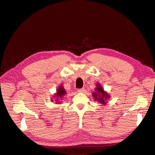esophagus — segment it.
Here are the masks:
<instances>
[{
	"instance_id": "1",
	"label": "esophagus",
	"mask_w": 155,
	"mask_h": 155,
	"mask_svg": "<svg viewBox=\"0 0 155 155\" xmlns=\"http://www.w3.org/2000/svg\"><path fill=\"white\" fill-rule=\"evenodd\" d=\"M78 92H81V93H83L85 92V89L84 88H80V89H78Z\"/></svg>"
}]
</instances>
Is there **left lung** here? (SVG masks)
I'll use <instances>...</instances> for the list:
<instances>
[{
    "mask_svg": "<svg viewBox=\"0 0 155 155\" xmlns=\"http://www.w3.org/2000/svg\"><path fill=\"white\" fill-rule=\"evenodd\" d=\"M95 92H92V96L95 101L99 102L101 105H106L108 100L110 99V96L106 91L99 83H96Z\"/></svg>",
    "mask_w": 155,
    "mask_h": 155,
    "instance_id": "left-lung-1",
    "label": "left lung"
}]
</instances>
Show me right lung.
Returning a JSON list of instances; mask_svg holds the SVG:
<instances>
[{
	"instance_id": "obj_1",
	"label": "right lung",
	"mask_w": 155,
	"mask_h": 155,
	"mask_svg": "<svg viewBox=\"0 0 155 155\" xmlns=\"http://www.w3.org/2000/svg\"><path fill=\"white\" fill-rule=\"evenodd\" d=\"M66 94L67 92L63 86L60 85L57 89V91H56V92L54 94L53 97H51V101H55L54 102L55 104H61L62 103L61 100H63V97L66 95Z\"/></svg>"
}]
</instances>
